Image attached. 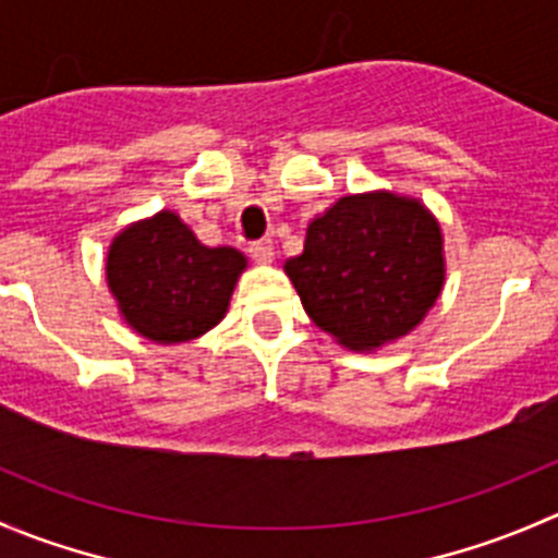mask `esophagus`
<instances>
[{
	"mask_svg": "<svg viewBox=\"0 0 558 558\" xmlns=\"http://www.w3.org/2000/svg\"><path fill=\"white\" fill-rule=\"evenodd\" d=\"M247 253H251L253 262H258V264H269L275 258V247L269 243H262V240H258V243L247 245Z\"/></svg>",
	"mask_w": 558,
	"mask_h": 558,
	"instance_id": "obj_1",
	"label": "esophagus"
}]
</instances>
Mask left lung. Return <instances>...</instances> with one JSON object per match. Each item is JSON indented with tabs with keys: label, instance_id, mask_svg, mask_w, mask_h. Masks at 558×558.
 <instances>
[{
	"label": "left lung",
	"instance_id": "left-lung-1",
	"mask_svg": "<svg viewBox=\"0 0 558 558\" xmlns=\"http://www.w3.org/2000/svg\"><path fill=\"white\" fill-rule=\"evenodd\" d=\"M286 275L320 329L373 351L408 335L440 296V227L415 199L342 196L307 227Z\"/></svg>",
	"mask_w": 558,
	"mask_h": 558
}]
</instances>
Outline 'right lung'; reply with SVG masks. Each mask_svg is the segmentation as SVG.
I'll list each match as a JSON object with an SVG mask.
<instances>
[{
  "instance_id": "1",
  "label": "right lung",
  "mask_w": 558,
  "mask_h": 558,
  "mask_svg": "<svg viewBox=\"0 0 558 558\" xmlns=\"http://www.w3.org/2000/svg\"><path fill=\"white\" fill-rule=\"evenodd\" d=\"M243 269V253L202 245L174 213L134 223L107 253V283L123 318L156 342H185L213 329Z\"/></svg>"
}]
</instances>
